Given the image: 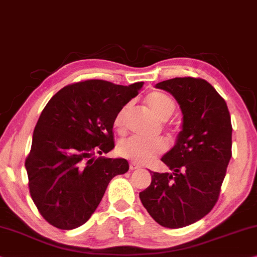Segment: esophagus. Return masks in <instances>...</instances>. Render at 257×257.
<instances>
[{"instance_id": "esophagus-1", "label": "esophagus", "mask_w": 257, "mask_h": 257, "mask_svg": "<svg viewBox=\"0 0 257 257\" xmlns=\"http://www.w3.org/2000/svg\"><path fill=\"white\" fill-rule=\"evenodd\" d=\"M140 166L137 165L136 162H131L130 163V170H136V169H139Z\"/></svg>"}]
</instances>
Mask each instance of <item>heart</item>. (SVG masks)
I'll return each instance as SVG.
<instances>
[{"label":"heart","instance_id":"heart-1","mask_svg":"<svg viewBox=\"0 0 257 257\" xmlns=\"http://www.w3.org/2000/svg\"><path fill=\"white\" fill-rule=\"evenodd\" d=\"M145 101L152 112L162 120L168 119L176 107L174 99L165 92L152 91L146 96ZM130 107H131V104H125L114 117V126L119 133L125 131L126 118H127ZM167 148H168V144L162 138L145 139V138L133 136L118 143L117 153L122 158L132 160L135 162L146 163L154 160L156 156L165 153Z\"/></svg>","mask_w":257,"mask_h":257}]
</instances>
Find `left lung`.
Returning a JSON list of instances; mask_svg holds the SVG:
<instances>
[{
    "label": "left lung",
    "instance_id": "obj_1",
    "mask_svg": "<svg viewBox=\"0 0 257 257\" xmlns=\"http://www.w3.org/2000/svg\"><path fill=\"white\" fill-rule=\"evenodd\" d=\"M172 94L183 113L176 145L162 162L173 173L152 174L139 193L154 220L181 228L198 221L218 202L232 156V124L225 99L199 77H175L155 85Z\"/></svg>",
    "mask_w": 257,
    "mask_h": 257
}]
</instances>
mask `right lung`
Returning <instances> with one entry per match:
<instances>
[{
  "mask_svg": "<svg viewBox=\"0 0 257 257\" xmlns=\"http://www.w3.org/2000/svg\"><path fill=\"white\" fill-rule=\"evenodd\" d=\"M143 84L81 81L59 90L44 107L25 168L30 195L48 224L60 229L83 225L97 209L109 182L127 172L125 159L94 155L114 147V117Z\"/></svg>",
  "mask_w": 257,
  "mask_h": 257,
  "instance_id": "right-lung-1",
  "label": "right lung"
}]
</instances>
